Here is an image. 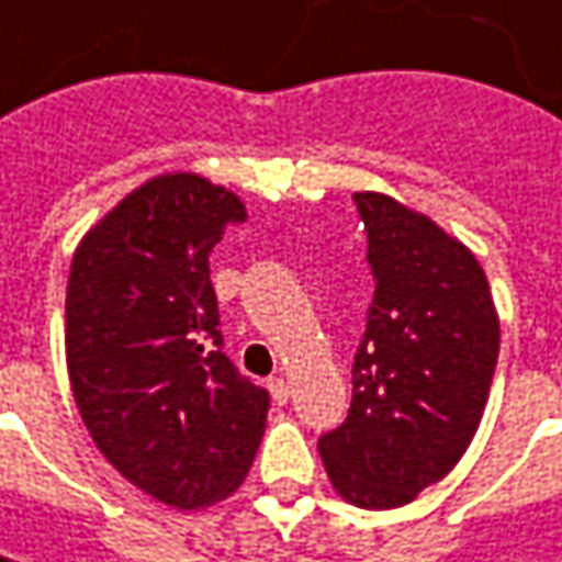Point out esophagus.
<instances>
[{
	"instance_id": "34e87169",
	"label": "esophagus",
	"mask_w": 562,
	"mask_h": 562,
	"mask_svg": "<svg viewBox=\"0 0 562 562\" xmlns=\"http://www.w3.org/2000/svg\"><path fill=\"white\" fill-rule=\"evenodd\" d=\"M270 394H273V401L277 404H285L289 397H292V384L285 379H273L270 381Z\"/></svg>"
}]
</instances>
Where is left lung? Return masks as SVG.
Segmentation results:
<instances>
[{
    "label": "left lung",
    "instance_id": "obj_1",
    "mask_svg": "<svg viewBox=\"0 0 562 562\" xmlns=\"http://www.w3.org/2000/svg\"><path fill=\"white\" fill-rule=\"evenodd\" d=\"M375 299L344 426L317 451L337 496L397 509L468 451L499 356V314L474 250L387 193H352Z\"/></svg>",
    "mask_w": 562,
    "mask_h": 562
}]
</instances>
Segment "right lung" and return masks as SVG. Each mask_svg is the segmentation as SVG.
Instances as JSON below:
<instances>
[{
    "label": "right lung",
    "instance_id": "obj_1",
    "mask_svg": "<svg viewBox=\"0 0 562 562\" xmlns=\"http://www.w3.org/2000/svg\"><path fill=\"white\" fill-rule=\"evenodd\" d=\"M248 222L222 183H139L79 241L66 285V369L98 451L171 509L228 499L250 471L270 397L222 352L210 254Z\"/></svg>",
    "mask_w": 562,
    "mask_h": 562
}]
</instances>
